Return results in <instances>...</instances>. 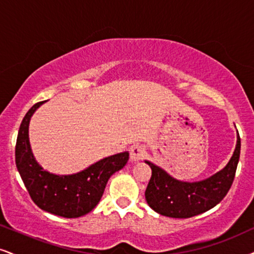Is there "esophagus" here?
Wrapping results in <instances>:
<instances>
[{"label":"esophagus","mask_w":254,"mask_h":254,"mask_svg":"<svg viewBox=\"0 0 254 254\" xmlns=\"http://www.w3.org/2000/svg\"><path fill=\"white\" fill-rule=\"evenodd\" d=\"M145 156V148L142 146H133L130 148V160L139 161Z\"/></svg>","instance_id":"1"}]
</instances>
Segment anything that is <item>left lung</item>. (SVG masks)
I'll use <instances>...</instances> for the list:
<instances>
[{
	"instance_id": "obj_1",
	"label": "left lung",
	"mask_w": 254,
	"mask_h": 254,
	"mask_svg": "<svg viewBox=\"0 0 254 254\" xmlns=\"http://www.w3.org/2000/svg\"><path fill=\"white\" fill-rule=\"evenodd\" d=\"M240 156V136H237L234 153L221 171L207 179L186 183L171 177L151 161H145L152 177L145 192L146 201L156 213L170 218H190L213 208L225 198L236 175Z\"/></svg>"
}]
</instances>
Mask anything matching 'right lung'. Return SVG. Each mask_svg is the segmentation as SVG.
<instances>
[{
  "instance_id": "right-lung-1",
  "label": "right lung",
  "mask_w": 254,
  "mask_h": 254,
  "mask_svg": "<svg viewBox=\"0 0 254 254\" xmlns=\"http://www.w3.org/2000/svg\"><path fill=\"white\" fill-rule=\"evenodd\" d=\"M42 102L31 107L18 129L15 161L31 200L43 211L64 218H79L98 205L109 178L127 164L129 153L101 159L88 168L70 175H56L43 170L31 152L28 128L31 115Z\"/></svg>"
}]
</instances>
